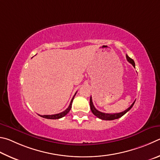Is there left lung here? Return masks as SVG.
I'll return each mask as SVG.
<instances>
[{
    "label": "left lung",
    "mask_w": 160,
    "mask_h": 160,
    "mask_svg": "<svg viewBox=\"0 0 160 160\" xmlns=\"http://www.w3.org/2000/svg\"><path fill=\"white\" fill-rule=\"evenodd\" d=\"M126 57H127V60L128 62H130L134 67H135V62H134L133 60H132V59H131V58L128 57L127 55V56H126ZM135 101H136V100H135ZM135 101H134L132 103V105H131L128 109H127V110H124V112H119V113H113V114L104 113V112H100L98 110H96V108H95L94 105H93V101H92L91 97L90 98V107H91V112H93V114H94L95 116L98 117L99 119H102V120H114V119H117L120 118V117H122L123 115H124V114L127 113L128 111H129L131 109V108L133 107L134 103H135Z\"/></svg>",
    "instance_id": "left-lung-1"
}]
</instances>
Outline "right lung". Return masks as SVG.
<instances>
[{"label": "right lung", "mask_w": 160, "mask_h": 160, "mask_svg": "<svg viewBox=\"0 0 160 160\" xmlns=\"http://www.w3.org/2000/svg\"><path fill=\"white\" fill-rule=\"evenodd\" d=\"M76 94H77V92H76V93L74 94V97L72 98V99L71 100V102H70V104L69 105V107L67 108L65 110L63 111L62 112H60L59 114H51V115H40L39 114V116H41V117H43V118H46V119H60L62 117H63L66 115V114L69 112L71 110L72 108V101L73 100H74V98L76 96Z\"/></svg>", "instance_id": "right-lung-1"}]
</instances>
